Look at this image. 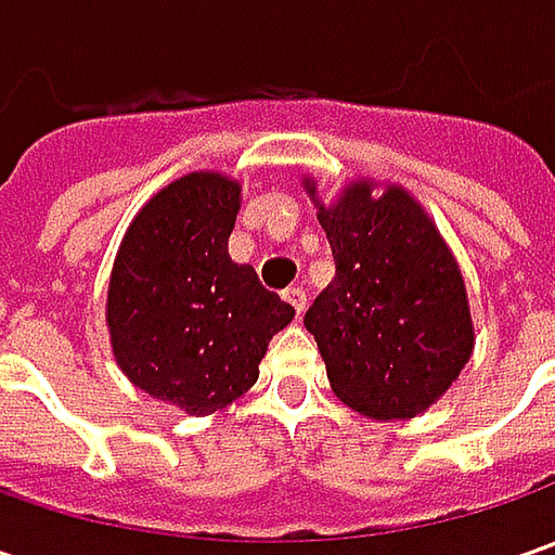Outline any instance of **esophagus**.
Listing matches in <instances>:
<instances>
[{
  "label": "esophagus",
  "instance_id": "1",
  "mask_svg": "<svg viewBox=\"0 0 555 555\" xmlns=\"http://www.w3.org/2000/svg\"><path fill=\"white\" fill-rule=\"evenodd\" d=\"M284 299H287L289 306L296 309V314H302V311H306V289L299 287V284H293V287L284 289Z\"/></svg>",
  "mask_w": 555,
  "mask_h": 555
}]
</instances>
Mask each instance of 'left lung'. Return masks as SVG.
I'll list each match as a JSON object with an SVG mask.
<instances>
[{
	"mask_svg": "<svg viewBox=\"0 0 555 555\" xmlns=\"http://www.w3.org/2000/svg\"><path fill=\"white\" fill-rule=\"evenodd\" d=\"M318 219L336 278L309 306L306 327L333 392L376 420L423 414L473 354L457 262L401 188L373 197L367 182L352 184Z\"/></svg>",
	"mask_w": 555,
	"mask_h": 555,
	"instance_id": "8db88e82",
	"label": "left lung"
}]
</instances>
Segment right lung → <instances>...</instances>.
<instances>
[{
    "label": "right lung",
    "mask_w": 555,
    "mask_h": 555,
    "mask_svg": "<svg viewBox=\"0 0 555 555\" xmlns=\"http://www.w3.org/2000/svg\"><path fill=\"white\" fill-rule=\"evenodd\" d=\"M241 188L194 172L163 188L129 224L107 289L122 373L147 395L212 414L256 383L293 306L228 256Z\"/></svg>",
    "instance_id": "right-lung-1"
}]
</instances>
